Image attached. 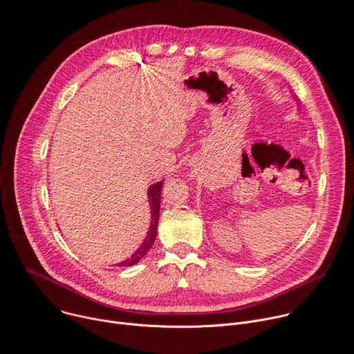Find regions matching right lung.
<instances>
[{"label": "right lung", "instance_id": "1", "mask_svg": "<svg viewBox=\"0 0 354 354\" xmlns=\"http://www.w3.org/2000/svg\"><path fill=\"white\" fill-rule=\"evenodd\" d=\"M162 187H163V181L153 184L149 189H148V199H149V205H151V227L148 230V234L145 237V240L142 241V244L139 245V248L127 259H124L122 262L117 263V266H132L136 262H139L142 259L148 251L152 248L156 236H158V223H159V210H160V198H162Z\"/></svg>", "mask_w": 354, "mask_h": 354}]
</instances>
